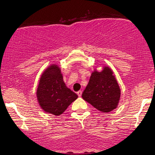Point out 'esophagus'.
I'll list each match as a JSON object with an SVG mask.
<instances>
[{
    "instance_id": "obj_1",
    "label": "esophagus",
    "mask_w": 155,
    "mask_h": 155,
    "mask_svg": "<svg viewBox=\"0 0 155 155\" xmlns=\"http://www.w3.org/2000/svg\"><path fill=\"white\" fill-rule=\"evenodd\" d=\"M81 94H82V91H81V90H79V92H77V95H79V97H81Z\"/></svg>"
}]
</instances>
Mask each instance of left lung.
<instances>
[{
    "label": "left lung",
    "mask_w": 155,
    "mask_h": 155,
    "mask_svg": "<svg viewBox=\"0 0 155 155\" xmlns=\"http://www.w3.org/2000/svg\"><path fill=\"white\" fill-rule=\"evenodd\" d=\"M120 95L121 90L113 71L104 66L101 71L95 69L92 73L81 96L96 109L108 113L117 107Z\"/></svg>",
    "instance_id": "obj_1"
}]
</instances>
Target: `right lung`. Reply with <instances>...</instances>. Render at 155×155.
Returning <instances> with one entry per match:
<instances>
[{
    "mask_svg": "<svg viewBox=\"0 0 155 155\" xmlns=\"http://www.w3.org/2000/svg\"><path fill=\"white\" fill-rule=\"evenodd\" d=\"M36 97L44 111L59 116L77 99L78 95L67 87L60 68L52 64L41 76Z\"/></svg>",
    "mask_w": 155,
    "mask_h": 155,
    "instance_id": "add662e5",
    "label": "right lung"
}]
</instances>
